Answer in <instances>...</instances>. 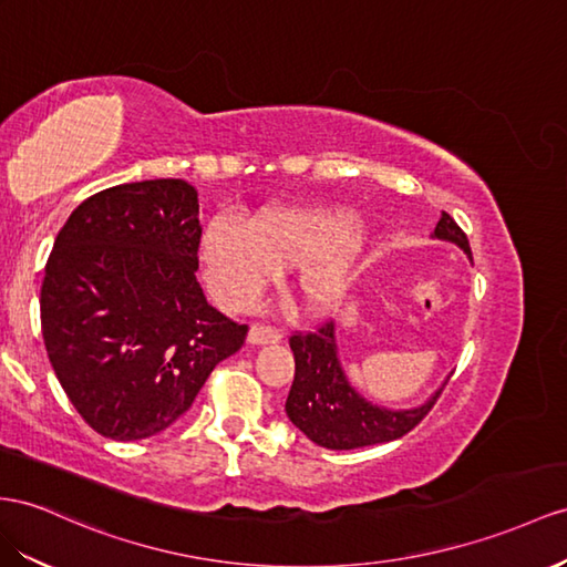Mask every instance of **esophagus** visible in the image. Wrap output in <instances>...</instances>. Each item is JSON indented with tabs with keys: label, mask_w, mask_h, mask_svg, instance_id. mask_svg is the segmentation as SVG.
<instances>
[{
	"label": "esophagus",
	"mask_w": 567,
	"mask_h": 567,
	"mask_svg": "<svg viewBox=\"0 0 567 567\" xmlns=\"http://www.w3.org/2000/svg\"><path fill=\"white\" fill-rule=\"evenodd\" d=\"M282 332L275 326H266V323H254L249 330V342L251 344H270V342H280Z\"/></svg>",
	"instance_id": "obj_1"
}]
</instances>
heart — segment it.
I'll return each instance as SVG.
<instances>
[{
    "label": "heart",
    "mask_w": 567,
    "mask_h": 567,
    "mask_svg": "<svg viewBox=\"0 0 567 567\" xmlns=\"http://www.w3.org/2000/svg\"><path fill=\"white\" fill-rule=\"evenodd\" d=\"M367 231L347 208H272L251 231L217 220L200 239V260L213 292L241 307L278 278L297 270L295 297L307 311L338 307L352 285Z\"/></svg>",
    "instance_id": "b5f03b06"
}]
</instances>
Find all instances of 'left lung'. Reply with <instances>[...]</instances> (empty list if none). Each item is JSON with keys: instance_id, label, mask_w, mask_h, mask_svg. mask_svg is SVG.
Here are the masks:
<instances>
[{"instance_id": "8db88e82", "label": "left lung", "mask_w": 567, "mask_h": 567, "mask_svg": "<svg viewBox=\"0 0 567 567\" xmlns=\"http://www.w3.org/2000/svg\"><path fill=\"white\" fill-rule=\"evenodd\" d=\"M435 239L457 244L472 258L467 235L447 213L433 229ZM295 352V381L289 388L285 412L307 439L328 450H354L402 439L431 412L443 388L419 408L388 410L361 398L344 379L338 359L336 323L328 321L313 332H295L289 338Z\"/></svg>"}]
</instances>
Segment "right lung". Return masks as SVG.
Returning <instances> with one entry per match:
<instances>
[{
    "label": "right lung",
    "instance_id": "1",
    "mask_svg": "<svg viewBox=\"0 0 567 567\" xmlns=\"http://www.w3.org/2000/svg\"><path fill=\"white\" fill-rule=\"evenodd\" d=\"M198 192L184 179L105 188L69 215L40 289L50 364L83 422L112 441L165 431L249 326L206 301Z\"/></svg>",
    "mask_w": 567,
    "mask_h": 567
}]
</instances>
